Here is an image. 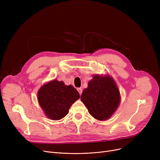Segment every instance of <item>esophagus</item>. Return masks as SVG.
<instances>
[{
	"mask_svg": "<svg viewBox=\"0 0 160 160\" xmlns=\"http://www.w3.org/2000/svg\"><path fill=\"white\" fill-rule=\"evenodd\" d=\"M77 90H78V91L79 92V94H80V95H82V88H78V89H77Z\"/></svg>",
	"mask_w": 160,
	"mask_h": 160,
	"instance_id": "esophagus-1",
	"label": "esophagus"
}]
</instances>
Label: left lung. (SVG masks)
I'll use <instances>...</instances> for the list:
<instances>
[{
	"mask_svg": "<svg viewBox=\"0 0 160 160\" xmlns=\"http://www.w3.org/2000/svg\"><path fill=\"white\" fill-rule=\"evenodd\" d=\"M82 102L89 113L98 121H106L118 108L121 96L115 80L109 75H94L83 91Z\"/></svg>",
	"mask_w": 160,
	"mask_h": 160,
	"instance_id": "left-lung-1",
	"label": "left lung"
}]
</instances>
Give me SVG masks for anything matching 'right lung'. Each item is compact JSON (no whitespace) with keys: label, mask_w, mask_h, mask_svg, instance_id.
<instances>
[{"label":"right lung","mask_w":160,"mask_h":160,"mask_svg":"<svg viewBox=\"0 0 160 160\" xmlns=\"http://www.w3.org/2000/svg\"><path fill=\"white\" fill-rule=\"evenodd\" d=\"M79 98V93L72 86H66L57 80L42 86L38 93V102L44 113L54 121L63 118Z\"/></svg>","instance_id":"right-lung-1"}]
</instances>
